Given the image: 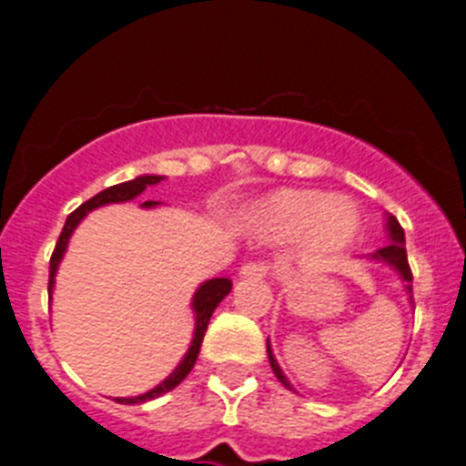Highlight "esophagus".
Listing matches in <instances>:
<instances>
[{
  "mask_svg": "<svg viewBox=\"0 0 466 466\" xmlns=\"http://www.w3.org/2000/svg\"><path fill=\"white\" fill-rule=\"evenodd\" d=\"M268 275V266L261 261H254V263H245L240 268V278L242 279H261Z\"/></svg>",
  "mask_w": 466,
  "mask_h": 466,
  "instance_id": "obj_1",
  "label": "esophagus"
}]
</instances>
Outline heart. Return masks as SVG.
<instances>
[{
    "instance_id": "heart-1",
    "label": "heart",
    "mask_w": 466,
    "mask_h": 466,
    "mask_svg": "<svg viewBox=\"0 0 466 466\" xmlns=\"http://www.w3.org/2000/svg\"><path fill=\"white\" fill-rule=\"evenodd\" d=\"M254 228L268 240L306 236L308 249L331 254L355 240L361 217L355 203L343 196H324L310 188H282L258 205Z\"/></svg>"
}]
</instances>
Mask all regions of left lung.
<instances>
[{"instance_id": "left-lung-1", "label": "left lung", "mask_w": 466, "mask_h": 466, "mask_svg": "<svg viewBox=\"0 0 466 466\" xmlns=\"http://www.w3.org/2000/svg\"><path fill=\"white\" fill-rule=\"evenodd\" d=\"M387 238H390V242H387L385 247H380V249H376L373 254H369V258L371 261H378V263H385V266H390L392 270H397L399 278H401L403 287H406V291H409V300L413 303V273H410V266H409V257H406V238H403V228L399 226V221L394 219L392 214H387ZM266 350H268V361H270V369H273L275 378H278L279 382H282L287 390H294L291 387V382L287 380V376H284V371L279 369L278 360H275L273 350H270V340H266Z\"/></svg>"}]
</instances>
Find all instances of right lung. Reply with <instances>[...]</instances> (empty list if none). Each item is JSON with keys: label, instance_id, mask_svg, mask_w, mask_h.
Returning a JSON list of instances; mask_svg holds the SVG:
<instances>
[{"label": "right lung", "instance_id": "right-lung-1", "mask_svg": "<svg viewBox=\"0 0 466 466\" xmlns=\"http://www.w3.org/2000/svg\"><path fill=\"white\" fill-rule=\"evenodd\" d=\"M163 179H166V177H160V175H139V177H135V179H130V182H123V184H116V187L105 188V191H100L97 196H93L90 200H86L84 205H79V208L69 214L67 221H65V226H63V233H60V238H57V242H56L53 257H51V270H48V299H53V287H56L57 266H60L65 252H67L69 238H72L74 228H76V226L84 221L86 214L93 212V209H97V208H102V205L127 203V200H133V198H137L139 193H144L149 187H156V184H160ZM156 205H158L156 200H147V203H142V208H156ZM230 289H233V282H230L228 278H212V279H208V282L200 284L191 300L193 315H196V329H193V340H191V345H188L184 360L179 361L175 371H172L166 380L160 382V385H156L154 390H149V392H144V394H137V397H116V401L118 403H144V401H151V399H156V397H163L166 392L175 390V387L179 385V382H182L188 373H191L193 364H196V360H198V352H200V345H203L205 331H208L209 317H212L214 308L219 306L221 300L228 296Z\"/></svg>", "mask_w": 466, "mask_h": 466}]
</instances>
